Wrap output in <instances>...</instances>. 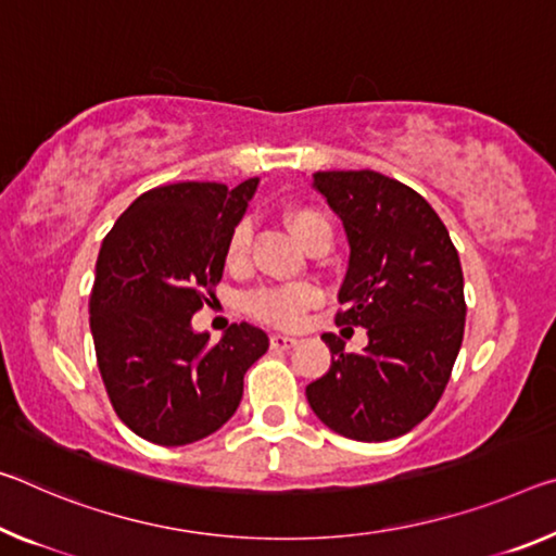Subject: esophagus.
<instances>
[{"mask_svg":"<svg viewBox=\"0 0 556 556\" xmlns=\"http://www.w3.org/2000/svg\"><path fill=\"white\" fill-rule=\"evenodd\" d=\"M269 346L275 349V351H287V349L296 346V339L294 337H285V333H271Z\"/></svg>","mask_w":556,"mask_h":556,"instance_id":"esophagus-1","label":"esophagus"}]
</instances>
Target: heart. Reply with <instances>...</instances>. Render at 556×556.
Segmentation results:
<instances>
[{
	"mask_svg": "<svg viewBox=\"0 0 556 556\" xmlns=\"http://www.w3.org/2000/svg\"><path fill=\"white\" fill-rule=\"evenodd\" d=\"M287 225L292 227L296 240L306 250L319 240H331V225L319 210L299 205L289 207L285 213ZM252 242V227L247 219H240L232 227L230 240H227V262L237 264L247 257ZM319 302V292L312 285H294V287H264L247 296V312L254 319L271 326H294L302 321V316Z\"/></svg>",
	"mask_w": 556,
	"mask_h": 556,
	"instance_id": "b5f03b06",
	"label": "heart"
}]
</instances>
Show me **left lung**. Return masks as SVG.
Returning a JSON list of instances; mask_svg holds the SVG:
<instances>
[{"label":"left lung","instance_id":"1","mask_svg":"<svg viewBox=\"0 0 556 556\" xmlns=\"http://www.w3.org/2000/svg\"><path fill=\"white\" fill-rule=\"evenodd\" d=\"M314 188L341 217L351 257L337 324L364 326L368 346L343 351L324 333L331 368L306 386L324 426L381 443L418 426L451 381L465 331L463 267L426 198L374 170L314 173Z\"/></svg>","mask_w":556,"mask_h":556}]
</instances>
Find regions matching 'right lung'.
I'll return each instance as SVG.
<instances>
[{
    "instance_id": "obj_1",
    "label": "right lung",
    "mask_w": 556,
    "mask_h": 556,
    "mask_svg": "<svg viewBox=\"0 0 556 556\" xmlns=\"http://www.w3.org/2000/svg\"><path fill=\"white\" fill-rule=\"evenodd\" d=\"M260 178L173 182L140 195L101 244L88 296L96 364L116 416L155 445H188L232 418L267 333L232 324L217 343L192 314L223 279L227 240Z\"/></svg>"
}]
</instances>
